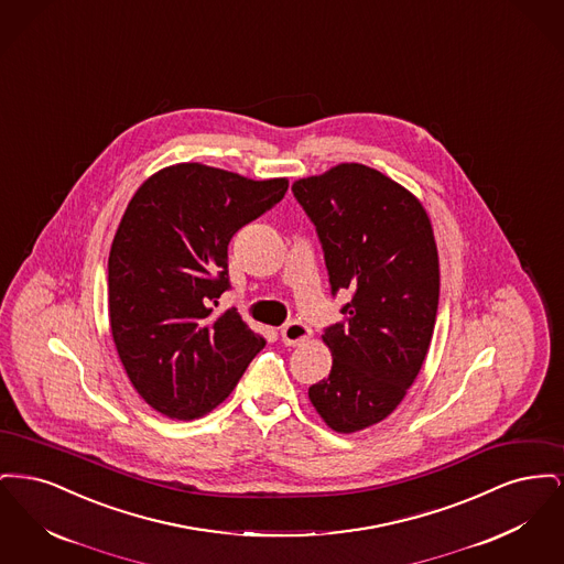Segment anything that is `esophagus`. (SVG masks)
<instances>
[{
  "mask_svg": "<svg viewBox=\"0 0 564 564\" xmlns=\"http://www.w3.org/2000/svg\"><path fill=\"white\" fill-rule=\"evenodd\" d=\"M281 338L285 345L295 347V345L304 343L306 338H311V327L302 322H290L281 329Z\"/></svg>",
  "mask_w": 564,
  "mask_h": 564,
  "instance_id": "esophagus-1",
  "label": "esophagus"
}]
</instances>
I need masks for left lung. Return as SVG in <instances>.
<instances>
[{
  "label": "left lung",
  "instance_id": "8db88e82",
  "mask_svg": "<svg viewBox=\"0 0 564 564\" xmlns=\"http://www.w3.org/2000/svg\"><path fill=\"white\" fill-rule=\"evenodd\" d=\"M295 200L322 241L332 294L349 290L325 327L332 370L308 389L327 427L366 430L402 403L430 350L440 260L421 200L380 171L343 162L297 180Z\"/></svg>",
  "mask_w": 564,
  "mask_h": 564
}]
</instances>
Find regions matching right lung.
I'll return each mask as SVG.
<instances>
[{
	"label": "right lung",
	"instance_id": "1",
	"mask_svg": "<svg viewBox=\"0 0 564 564\" xmlns=\"http://www.w3.org/2000/svg\"><path fill=\"white\" fill-rule=\"evenodd\" d=\"M288 186L182 162L134 192L109 251V327L137 393L164 416L212 412L264 349L237 308L209 304L230 288L228 242Z\"/></svg>",
	"mask_w": 564,
	"mask_h": 564
}]
</instances>
